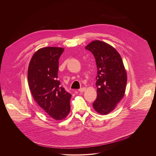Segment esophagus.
Masks as SVG:
<instances>
[{
    "label": "esophagus",
    "instance_id": "1",
    "mask_svg": "<svg viewBox=\"0 0 156 156\" xmlns=\"http://www.w3.org/2000/svg\"><path fill=\"white\" fill-rule=\"evenodd\" d=\"M86 88H80L79 89H78V90L80 92H84V91H85L86 90Z\"/></svg>",
    "mask_w": 156,
    "mask_h": 156
}]
</instances>
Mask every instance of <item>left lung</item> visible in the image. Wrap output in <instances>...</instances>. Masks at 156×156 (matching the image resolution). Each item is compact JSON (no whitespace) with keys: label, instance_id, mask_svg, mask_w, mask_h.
<instances>
[{"label":"left lung","instance_id":"1","mask_svg":"<svg viewBox=\"0 0 156 156\" xmlns=\"http://www.w3.org/2000/svg\"><path fill=\"white\" fill-rule=\"evenodd\" d=\"M85 48L94 56L97 68V97L92 104L93 108L98 113L107 115L124 95L126 71L120 55L111 45L95 40Z\"/></svg>","mask_w":156,"mask_h":156}]
</instances>
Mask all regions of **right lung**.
Here are the masks:
<instances>
[{"label":"right lung","mask_w":156,"mask_h":156,"mask_svg":"<svg viewBox=\"0 0 156 156\" xmlns=\"http://www.w3.org/2000/svg\"><path fill=\"white\" fill-rule=\"evenodd\" d=\"M64 48L44 47L37 50L30 61L27 79L31 94L39 106L56 121L70 111L71 95L58 80L59 59Z\"/></svg>","instance_id":"obj_1"}]
</instances>
